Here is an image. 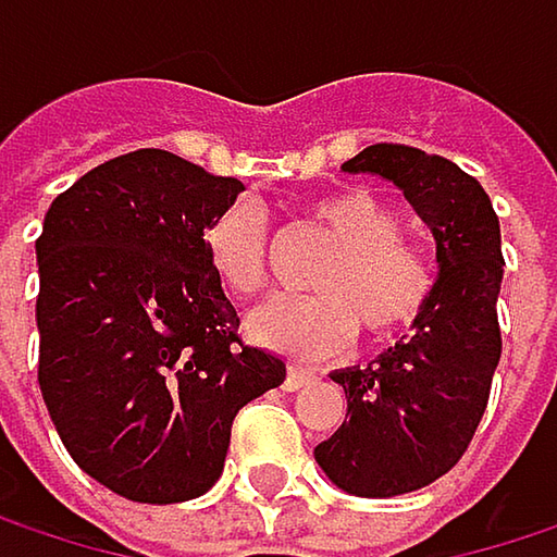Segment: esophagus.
<instances>
[{
	"mask_svg": "<svg viewBox=\"0 0 557 557\" xmlns=\"http://www.w3.org/2000/svg\"><path fill=\"white\" fill-rule=\"evenodd\" d=\"M315 374L309 368H299V364H289L286 368V381H283V389H299L306 387Z\"/></svg>",
	"mask_w": 557,
	"mask_h": 557,
	"instance_id": "obj_1",
	"label": "esophagus"
}]
</instances>
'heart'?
<instances>
[{
	"label": "heart",
	"mask_w": 557,
	"mask_h": 557,
	"mask_svg": "<svg viewBox=\"0 0 557 557\" xmlns=\"http://www.w3.org/2000/svg\"><path fill=\"white\" fill-rule=\"evenodd\" d=\"M312 219L338 242V251L315 274L322 293L264 299L248 319L255 342L293 358H322L345 348L358 322L371 338H384L422 315L435 289V264L399 235V215L389 202L364 186H345L315 199ZM206 258L228 293H258L268 274L261 209L255 202L225 206L206 228Z\"/></svg>",
	"instance_id": "obj_1"
}]
</instances>
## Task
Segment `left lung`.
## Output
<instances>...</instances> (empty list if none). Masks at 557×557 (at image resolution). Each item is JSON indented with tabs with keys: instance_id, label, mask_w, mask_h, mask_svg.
Listing matches in <instances>:
<instances>
[{
	"instance_id": "obj_1",
	"label": "left lung",
	"mask_w": 557,
	"mask_h": 557,
	"mask_svg": "<svg viewBox=\"0 0 557 557\" xmlns=\"http://www.w3.org/2000/svg\"><path fill=\"white\" fill-rule=\"evenodd\" d=\"M342 170L399 186L435 238L438 280L412 335L332 374L348 412L315 445L319 468L345 494L399 497L448 474L487 409L503 348L500 219L474 176L409 145H371Z\"/></svg>"
}]
</instances>
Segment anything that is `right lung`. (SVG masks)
Instances as JSON below:
<instances>
[{"label":"right lung","instance_id":"right-lung-1","mask_svg":"<svg viewBox=\"0 0 557 557\" xmlns=\"http://www.w3.org/2000/svg\"><path fill=\"white\" fill-rule=\"evenodd\" d=\"M242 180L141 148L60 193L38 251V384L70 458L135 503L202 497L242 406L286 377L206 258Z\"/></svg>","mask_w":557,"mask_h":557}]
</instances>
